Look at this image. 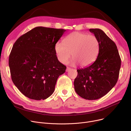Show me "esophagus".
<instances>
[{"mask_svg":"<svg viewBox=\"0 0 131 131\" xmlns=\"http://www.w3.org/2000/svg\"><path fill=\"white\" fill-rule=\"evenodd\" d=\"M71 70V68H69V67H67V68H66V71H67V72H68V71H69V70Z\"/></svg>","mask_w":131,"mask_h":131,"instance_id":"1","label":"esophagus"}]
</instances>
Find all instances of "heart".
I'll use <instances>...</instances> for the list:
<instances>
[{
  "label": "heart",
  "instance_id": "1",
  "mask_svg": "<svg viewBox=\"0 0 131 131\" xmlns=\"http://www.w3.org/2000/svg\"><path fill=\"white\" fill-rule=\"evenodd\" d=\"M99 48V41L95 36L76 31L68 35L64 43H56L55 51L59 61L63 64L67 62L72 54V65L79 63L82 67H86L95 61Z\"/></svg>",
  "mask_w": 131,
  "mask_h": 131
}]
</instances>
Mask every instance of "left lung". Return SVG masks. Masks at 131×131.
Masks as SVG:
<instances>
[{
    "mask_svg": "<svg viewBox=\"0 0 131 131\" xmlns=\"http://www.w3.org/2000/svg\"><path fill=\"white\" fill-rule=\"evenodd\" d=\"M89 30L99 39V54L92 64L77 70L74 88L80 97L95 100L105 95L116 85L121 61L116 45L102 30Z\"/></svg>",
    "mask_w": 131,
    "mask_h": 131,
    "instance_id": "1",
    "label": "left lung"
}]
</instances>
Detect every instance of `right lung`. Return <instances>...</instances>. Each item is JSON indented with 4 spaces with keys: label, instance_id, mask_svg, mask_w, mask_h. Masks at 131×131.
Returning a JSON list of instances; mask_svg holds the SVG:
<instances>
[{
    "label": "right lung",
    "instance_id": "right-lung-1",
    "mask_svg": "<svg viewBox=\"0 0 131 131\" xmlns=\"http://www.w3.org/2000/svg\"><path fill=\"white\" fill-rule=\"evenodd\" d=\"M65 29L36 27L21 36L12 47L9 59L12 80L25 96L45 100L54 91L59 77L66 67L60 62L55 44Z\"/></svg>",
    "mask_w": 131,
    "mask_h": 131
}]
</instances>
